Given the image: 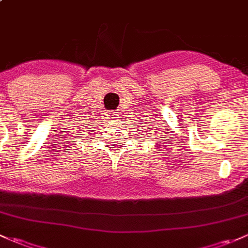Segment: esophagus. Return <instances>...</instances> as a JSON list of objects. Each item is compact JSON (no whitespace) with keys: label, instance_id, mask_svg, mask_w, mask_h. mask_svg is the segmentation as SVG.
Segmentation results:
<instances>
[{"label":"esophagus","instance_id":"34e87169","mask_svg":"<svg viewBox=\"0 0 248 248\" xmlns=\"http://www.w3.org/2000/svg\"><path fill=\"white\" fill-rule=\"evenodd\" d=\"M108 116H109V118L112 119V121H117V119L119 118V116L117 114V112H112V113H108Z\"/></svg>","mask_w":248,"mask_h":248}]
</instances>
